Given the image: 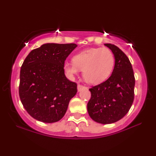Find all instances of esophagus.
Instances as JSON below:
<instances>
[{
  "label": "esophagus",
  "instance_id": "34e87169",
  "mask_svg": "<svg viewBox=\"0 0 156 156\" xmlns=\"http://www.w3.org/2000/svg\"><path fill=\"white\" fill-rule=\"evenodd\" d=\"M85 88L84 86H82V85H80V84H78L77 85V91H81L82 90H83Z\"/></svg>",
  "mask_w": 156,
  "mask_h": 156
}]
</instances>
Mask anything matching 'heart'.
<instances>
[{
    "label": "heart",
    "mask_w": 156,
    "mask_h": 156,
    "mask_svg": "<svg viewBox=\"0 0 156 156\" xmlns=\"http://www.w3.org/2000/svg\"><path fill=\"white\" fill-rule=\"evenodd\" d=\"M114 65V55L109 49L92 48L76 53L73 62H65L63 68L70 80L83 69V76L87 82L99 84L109 77Z\"/></svg>",
    "instance_id": "1"
}]
</instances>
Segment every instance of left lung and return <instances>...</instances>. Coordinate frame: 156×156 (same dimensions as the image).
<instances>
[{"label":"left lung","mask_w":156,"mask_h":156,"mask_svg":"<svg viewBox=\"0 0 156 156\" xmlns=\"http://www.w3.org/2000/svg\"><path fill=\"white\" fill-rule=\"evenodd\" d=\"M104 45L114 55V68L107 80L89 89L91 99L87 104V111L96 122L109 124L122 119L131 107L135 78L126 55L114 44Z\"/></svg>","instance_id":"obj_1"}]
</instances>
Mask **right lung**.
<instances>
[{"instance_id":"right-lung-1","label":"right lung","mask_w":156,"mask_h":156,"mask_svg":"<svg viewBox=\"0 0 156 156\" xmlns=\"http://www.w3.org/2000/svg\"><path fill=\"white\" fill-rule=\"evenodd\" d=\"M76 44H43L32 50L20 69L19 95L27 113L36 120L54 123L65 116L77 92L66 77L63 65Z\"/></svg>"}]
</instances>
